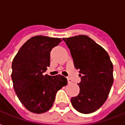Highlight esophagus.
I'll list each match as a JSON object with an SVG mask.
<instances>
[{"label": "esophagus", "mask_w": 125, "mask_h": 125, "mask_svg": "<svg viewBox=\"0 0 125 125\" xmlns=\"http://www.w3.org/2000/svg\"><path fill=\"white\" fill-rule=\"evenodd\" d=\"M68 84H72V82H73V81H72V79L69 78H68Z\"/></svg>", "instance_id": "esophagus-1"}]
</instances>
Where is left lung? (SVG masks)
<instances>
[{
    "mask_svg": "<svg viewBox=\"0 0 125 125\" xmlns=\"http://www.w3.org/2000/svg\"><path fill=\"white\" fill-rule=\"evenodd\" d=\"M70 50L81 82L80 93L71 102L77 111L90 114L106 102L113 84V65L106 51L84 35L63 38Z\"/></svg>",
    "mask_w": 125,
    "mask_h": 125,
    "instance_id": "1",
    "label": "left lung"
}]
</instances>
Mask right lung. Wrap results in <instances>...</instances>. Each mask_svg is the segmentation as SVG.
<instances>
[{
    "instance_id": "obj_1",
    "label": "right lung",
    "mask_w": 125,
    "mask_h": 125,
    "mask_svg": "<svg viewBox=\"0 0 125 125\" xmlns=\"http://www.w3.org/2000/svg\"><path fill=\"white\" fill-rule=\"evenodd\" d=\"M62 39L37 35L23 44L12 63L13 87L21 104L31 113L41 114L53 104L56 93L68 84L62 75H43L50 65V52Z\"/></svg>"
}]
</instances>
